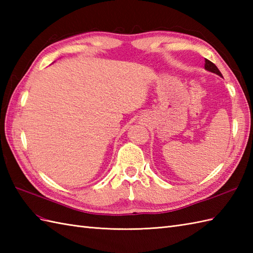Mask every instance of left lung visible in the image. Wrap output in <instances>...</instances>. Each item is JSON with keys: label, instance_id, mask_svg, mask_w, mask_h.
Returning a JSON list of instances; mask_svg holds the SVG:
<instances>
[{"label": "left lung", "instance_id": "obj_1", "mask_svg": "<svg viewBox=\"0 0 253 253\" xmlns=\"http://www.w3.org/2000/svg\"><path fill=\"white\" fill-rule=\"evenodd\" d=\"M204 67H206V69L207 71H210V72H212V73H215V74H217V75H219V76H222V74H221V72L218 71V68L216 67V65L214 63H212L211 61H209V60H207L206 58V63H204Z\"/></svg>", "mask_w": 253, "mask_h": 253}]
</instances>
